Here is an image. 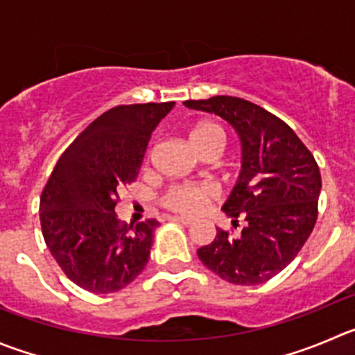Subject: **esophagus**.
<instances>
[{
  "label": "esophagus",
  "instance_id": "34e87169",
  "mask_svg": "<svg viewBox=\"0 0 355 355\" xmlns=\"http://www.w3.org/2000/svg\"><path fill=\"white\" fill-rule=\"evenodd\" d=\"M172 219H174V221H178V223H183L184 226H190L191 223H193V219H191V218H184V216H174V218H172Z\"/></svg>",
  "mask_w": 355,
  "mask_h": 355
}]
</instances>
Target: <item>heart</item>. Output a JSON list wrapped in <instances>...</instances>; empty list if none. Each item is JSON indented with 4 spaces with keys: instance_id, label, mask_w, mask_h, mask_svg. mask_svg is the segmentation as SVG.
I'll use <instances>...</instances> for the list:
<instances>
[{
    "instance_id": "obj_1",
    "label": "heart",
    "mask_w": 355,
    "mask_h": 355,
    "mask_svg": "<svg viewBox=\"0 0 355 355\" xmlns=\"http://www.w3.org/2000/svg\"><path fill=\"white\" fill-rule=\"evenodd\" d=\"M190 143L195 151L216 148L221 153L225 148V132L218 125L202 121L190 132ZM212 198H214V193L207 187H175L165 193L164 204L175 212L197 214Z\"/></svg>"
}]
</instances>
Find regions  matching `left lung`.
<instances>
[{
    "mask_svg": "<svg viewBox=\"0 0 355 355\" xmlns=\"http://www.w3.org/2000/svg\"><path fill=\"white\" fill-rule=\"evenodd\" d=\"M184 106L218 114L242 146L239 180L221 211L232 225L244 226L237 235L218 230L198 258L223 281L263 284L296 258L312 234L322 187L315 158L288 123L258 104L216 96Z\"/></svg>",
    "mask_w": 355,
    "mask_h": 355,
    "instance_id": "1",
    "label": "left lung"
}]
</instances>
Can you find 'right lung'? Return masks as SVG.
Instances as JSON below:
<instances>
[{"mask_svg": "<svg viewBox=\"0 0 355 355\" xmlns=\"http://www.w3.org/2000/svg\"><path fill=\"white\" fill-rule=\"evenodd\" d=\"M174 103L116 106L69 144L40 198L46 248L62 272L97 295L129 286L150 259L158 221L129 228L116 218L118 190L134 183L151 132Z\"/></svg>", "mask_w": 355, "mask_h": 355, "instance_id": "obj_1", "label": "right lung"}]
</instances>
